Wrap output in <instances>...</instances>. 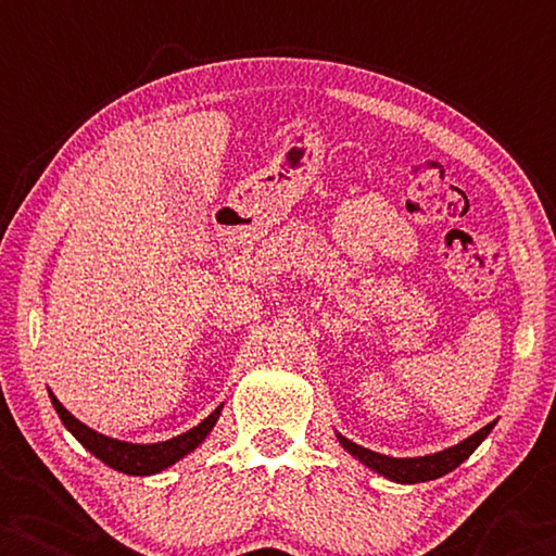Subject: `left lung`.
<instances>
[{"mask_svg":"<svg viewBox=\"0 0 556 556\" xmlns=\"http://www.w3.org/2000/svg\"><path fill=\"white\" fill-rule=\"evenodd\" d=\"M493 425L496 422H489L485 428H481L476 432V435H470L463 440V443L447 447V451H440V453H432V455H422V458H390V455H382V453H375V451H367V447L352 443V440H346L344 435H339V443L346 447L349 453L354 455V458H359L364 466L377 470L379 476L390 478V481H397V483H422V481H435V478L451 473L460 466L463 460L468 458L470 453L476 451L478 445L483 443L485 438H489V432L493 430Z\"/></svg>","mask_w":556,"mask_h":556,"instance_id":"obj_1","label":"left lung"}]
</instances>
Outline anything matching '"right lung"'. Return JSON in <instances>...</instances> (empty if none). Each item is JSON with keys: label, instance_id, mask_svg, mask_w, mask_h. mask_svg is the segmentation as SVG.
I'll use <instances>...</instances> for the list:
<instances>
[{"label": "right lung", "instance_id": "obj_1", "mask_svg": "<svg viewBox=\"0 0 556 556\" xmlns=\"http://www.w3.org/2000/svg\"><path fill=\"white\" fill-rule=\"evenodd\" d=\"M50 400H52V407H55L60 420H63L65 428L73 432L75 440H78L86 451L93 453L98 460L105 463V466L116 468V470H121V473H128V476H151V473H159V470L174 466V463H177L179 458H185L187 453H192L194 447L210 435V430L215 428L219 413H223V405H219L215 413L204 417L197 428L181 432V435L172 438V440H164V443L139 445V443H124V440L105 438V435H101V432L90 430L88 425L75 420V417L67 413L63 405H60L58 397L52 392H50Z\"/></svg>", "mask_w": 556, "mask_h": 556}]
</instances>
